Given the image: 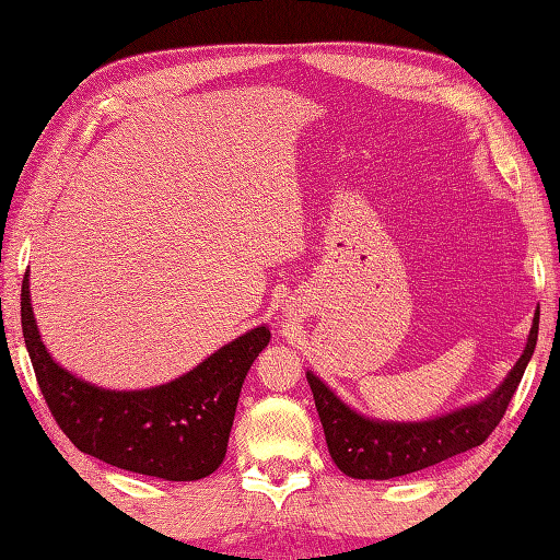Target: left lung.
I'll list each match as a JSON object with an SVG mask.
<instances>
[{"label": "left lung", "instance_id": "8db88e82", "mask_svg": "<svg viewBox=\"0 0 560 560\" xmlns=\"http://www.w3.org/2000/svg\"><path fill=\"white\" fill-rule=\"evenodd\" d=\"M539 311L513 371L493 395L471 407L457 409L428 421H375L347 407L323 380L307 371V385L313 389L319 421L325 428L329 455L337 467L353 479H395L421 471L433 464L450 459L481 445L501 423L503 413L513 399L525 368L537 347Z\"/></svg>", "mask_w": 560, "mask_h": 560}]
</instances>
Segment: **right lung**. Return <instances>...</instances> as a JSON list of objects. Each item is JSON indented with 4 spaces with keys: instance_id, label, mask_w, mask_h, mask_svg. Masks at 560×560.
I'll use <instances>...</instances> for the list:
<instances>
[{
    "instance_id": "obj_1",
    "label": "right lung",
    "mask_w": 560,
    "mask_h": 560,
    "mask_svg": "<svg viewBox=\"0 0 560 560\" xmlns=\"http://www.w3.org/2000/svg\"><path fill=\"white\" fill-rule=\"evenodd\" d=\"M21 329L57 425L86 455L165 481H197L221 467L243 380L269 343L261 325L225 343L192 371L149 389H105L71 375L47 353L33 317L28 271Z\"/></svg>"
}]
</instances>
